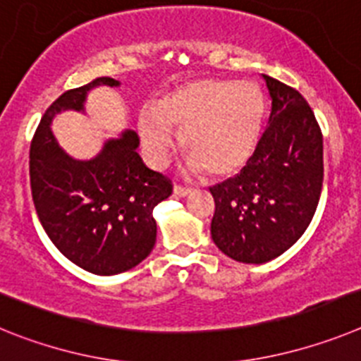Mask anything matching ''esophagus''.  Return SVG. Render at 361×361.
Wrapping results in <instances>:
<instances>
[{
	"label": "esophagus",
	"instance_id": "34e87169",
	"mask_svg": "<svg viewBox=\"0 0 361 361\" xmlns=\"http://www.w3.org/2000/svg\"><path fill=\"white\" fill-rule=\"evenodd\" d=\"M174 194H176V196H187V194L190 192V187H183V185H178V183H174Z\"/></svg>",
	"mask_w": 361,
	"mask_h": 361
}]
</instances>
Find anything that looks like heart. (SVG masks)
I'll list each match as a JSON object with an SVG mask.
<instances>
[{
	"mask_svg": "<svg viewBox=\"0 0 361 361\" xmlns=\"http://www.w3.org/2000/svg\"><path fill=\"white\" fill-rule=\"evenodd\" d=\"M263 94L249 81L200 80L163 94L140 114L137 127L150 161L159 165L183 134L192 169L228 176L255 154L262 134Z\"/></svg>",
	"mask_w": 361,
	"mask_h": 361,
	"instance_id": "obj_1",
	"label": "heart"
}]
</instances>
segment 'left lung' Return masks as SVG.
Returning a JSON list of instances; mask_svg holds the SVG:
<instances>
[{
    "label": "left lung",
    "instance_id": "8db88e82",
    "mask_svg": "<svg viewBox=\"0 0 361 361\" xmlns=\"http://www.w3.org/2000/svg\"><path fill=\"white\" fill-rule=\"evenodd\" d=\"M271 118L255 154L231 180L211 187V236L241 263H265L296 243L324 183V136L314 112L293 87L263 74Z\"/></svg>",
    "mask_w": 361,
    "mask_h": 361
}]
</instances>
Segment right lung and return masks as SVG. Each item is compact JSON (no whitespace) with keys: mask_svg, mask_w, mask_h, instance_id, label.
Returning a JSON list of instances; mask_svg holds the SVG:
<instances>
[{"mask_svg":"<svg viewBox=\"0 0 361 361\" xmlns=\"http://www.w3.org/2000/svg\"><path fill=\"white\" fill-rule=\"evenodd\" d=\"M98 85H120L112 78L63 92L49 106L30 143L34 207L50 241L78 267L112 276L136 267L156 243L152 211L172 194V181L150 171L136 152L134 130L109 140L94 159H72L59 149L50 123L61 111H83Z\"/></svg>","mask_w":361,"mask_h":361,"instance_id":"obj_1","label":"right lung"}]
</instances>
